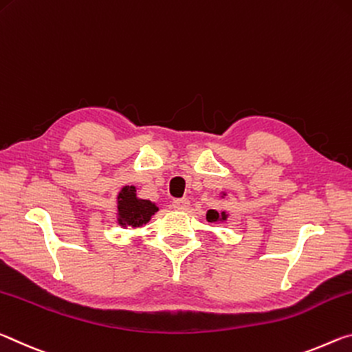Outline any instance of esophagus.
<instances>
[{"label": "esophagus", "instance_id": "34e87169", "mask_svg": "<svg viewBox=\"0 0 352 352\" xmlns=\"http://www.w3.org/2000/svg\"><path fill=\"white\" fill-rule=\"evenodd\" d=\"M173 207H175L176 210H187L190 207V201L187 198H177V199H173Z\"/></svg>", "mask_w": 352, "mask_h": 352}]
</instances>
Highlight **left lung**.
Masks as SVG:
<instances>
[{"label":"left lung","instance_id":"left-lung-1","mask_svg":"<svg viewBox=\"0 0 352 352\" xmlns=\"http://www.w3.org/2000/svg\"><path fill=\"white\" fill-rule=\"evenodd\" d=\"M206 220L209 223H218V221H226L228 214L226 212H217V210H209L206 214Z\"/></svg>","mask_w":352,"mask_h":352}]
</instances>
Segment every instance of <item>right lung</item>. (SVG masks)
<instances>
[{
	"label": "right lung",
	"instance_id": "add662e5",
	"mask_svg": "<svg viewBox=\"0 0 352 352\" xmlns=\"http://www.w3.org/2000/svg\"><path fill=\"white\" fill-rule=\"evenodd\" d=\"M118 224L123 228H142L159 210V207L148 199L137 198L135 187L126 186L118 193Z\"/></svg>",
	"mask_w": 352,
	"mask_h": 352
}]
</instances>
